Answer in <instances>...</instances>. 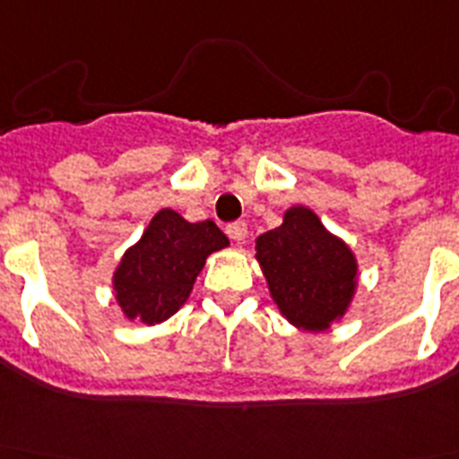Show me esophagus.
I'll list each match as a JSON object with an SVG mask.
<instances>
[{"instance_id":"34e87169","label":"esophagus","mask_w":459,"mask_h":459,"mask_svg":"<svg viewBox=\"0 0 459 459\" xmlns=\"http://www.w3.org/2000/svg\"><path fill=\"white\" fill-rule=\"evenodd\" d=\"M226 235H229L233 242H242L247 238V224L245 221H230L226 226Z\"/></svg>"}]
</instances>
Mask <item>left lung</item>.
<instances>
[{
	"instance_id": "1",
	"label": "left lung",
	"mask_w": 459,
	"mask_h": 459,
	"mask_svg": "<svg viewBox=\"0 0 459 459\" xmlns=\"http://www.w3.org/2000/svg\"><path fill=\"white\" fill-rule=\"evenodd\" d=\"M256 258L279 312L305 330H325L356 289V258L307 207H290L284 224L256 240Z\"/></svg>"
}]
</instances>
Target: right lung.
Returning <instances> with one entry per match:
<instances>
[{"instance_id": "right-lung-1", "label": "right lung", "mask_w": 459, "mask_h": 459, "mask_svg": "<svg viewBox=\"0 0 459 459\" xmlns=\"http://www.w3.org/2000/svg\"><path fill=\"white\" fill-rule=\"evenodd\" d=\"M226 245L229 238L210 219L189 224L173 210H161L115 273L119 307L129 318L161 324L185 305L205 258Z\"/></svg>"}]
</instances>
